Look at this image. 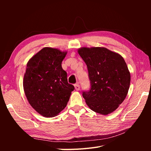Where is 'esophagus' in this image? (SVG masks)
<instances>
[{
  "mask_svg": "<svg viewBox=\"0 0 151 151\" xmlns=\"http://www.w3.org/2000/svg\"><path fill=\"white\" fill-rule=\"evenodd\" d=\"M75 87V89L76 91H79L80 90V86L78 84H76L74 85Z\"/></svg>",
  "mask_w": 151,
  "mask_h": 151,
  "instance_id": "esophagus-1",
  "label": "esophagus"
}]
</instances>
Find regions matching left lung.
I'll return each instance as SVG.
<instances>
[{
    "mask_svg": "<svg viewBox=\"0 0 151 151\" xmlns=\"http://www.w3.org/2000/svg\"><path fill=\"white\" fill-rule=\"evenodd\" d=\"M87 65L91 89L83 96L93 111L107 115L119 107L130 88V74L122 55L104 47L77 50Z\"/></svg>",
    "mask_w": 151,
    "mask_h": 151,
    "instance_id": "left-lung-1",
    "label": "left lung"
}]
</instances>
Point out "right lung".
Returning <instances> with one entry per match:
<instances>
[{
    "label": "right lung",
    "instance_id": "1",
    "mask_svg": "<svg viewBox=\"0 0 151 151\" xmlns=\"http://www.w3.org/2000/svg\"><path fill=\"white\" fill-rule=\"evenodd\" d=\"M67 51L45 47L27 63L23 88L29 104L40 115L50 118L64 109L74 87L68 83L62 62Z\"/></svg>",
    "mask_w": 151,
    "mask_h": 151
}]
</instances>
